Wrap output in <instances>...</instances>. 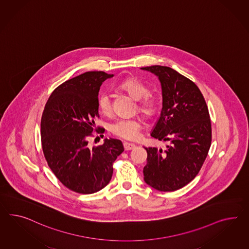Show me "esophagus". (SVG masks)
<instances>
[{
	"label": "esophagus",
	"instance_id": "1",
	"mask_svg": "<svg viewBox=\"0 0 249 249\" xmlns=\"http://www.w3.org/2000/svg\"><path fill=\"white\" fill-rule=\"evenodd\" d=\"M124 150H125V151H130V150H133V149L135 148V144L125 142H124Z\"/></svg>",
	"mask_w": 249,
	"mask_h": 249
}]
</instances>
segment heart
Masks as SVG:
<instances>
[{
	"label": "heart",
	"instance_id": "b5f03b06",
	"mask_svg": "<svg viewBox=\"0 0 249 249\" xmlns=\"http://www.w3.org/2000/svg\"><path fill=\"white\" fill-rule=\"evenodd\" d=\"M119 89L124 91L134 100H137V108L146 117L153 116L157 110L156 98L149 94V89L144 84L135 77H130L119 84ZM97 107L103 115H109L112 113L111 98L107 93H102L97 98ZM142 124L137 118L118 119L110 125L113 134L126 139L135 140L139 137Z\"/></svg>",
	"mask_w": 249,
	"mask_h": 249
}]
</instances>
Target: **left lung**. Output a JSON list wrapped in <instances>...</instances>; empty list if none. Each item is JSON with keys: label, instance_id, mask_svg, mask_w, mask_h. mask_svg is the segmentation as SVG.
I'll use <instances>...</instances> for the list:
<instances>
[{"label": "left lung", "instance_id": "left-lung-1", "mask_svg": "<svg viewBox=\"0 0 249 249\" xmlns=\"http://www.w3.org/2000/svg\"><path fill=\"white\" fill-rule=\"evenodd\" d=\"M141 70L154 74L161 88L162 108L151 136L171 142L164 152L144 147L143 178L157 191H177L196 177L211 148L209 110L195 83L173 69L151 66Z\"/></svg>", "mask_w": 249, "mask_h": 249}]
</instances>
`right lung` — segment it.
I'll return each instance as SVG.
<instances>
[{"label":"right lung","mask_w":249,"mask_h":249,"mask_svg":"<svg viewBox=\"0 0 249 249\" xmlns=\"http://www.w3.org/2000/svg\"><path fill=\"white\" fill-rule=\"evenodd\" d=\"M103 71H89L61 84L52 92L40 123L45 159L59 181L73 192L91 194L108 184L113 163L124 152L120 140L106 138L89 146L98 117L97 98L106 79Z\"/></svg>","instance_id":"1"}]
</instances>
